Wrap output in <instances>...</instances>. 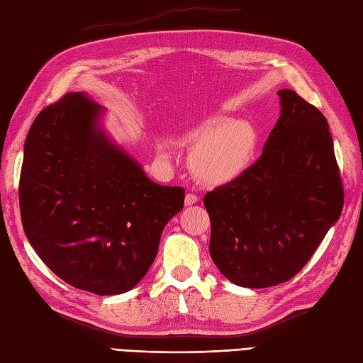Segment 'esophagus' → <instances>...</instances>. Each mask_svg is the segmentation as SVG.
I'll return each instance as SVG.
<instances>
[{"label":"esophagus","instance_id":"esophagus-1","mask_svg":"<svg viewBox=\"0 0 363 363\" xmlns=\"http://www.w3.org/2000/svg\"><path fill=\"white\" fill-rule=\"evenodd\" d=\"M198 203V196L195 194H187L186 195V206H191Z\"/></svg>","mask_w":363,"mask_h":363}]
</instances>
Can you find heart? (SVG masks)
<instances>
[{"label": "heart", "mask_w": 363, "mask_h": 363, "mask_svg": "<svg viewBox=\"0 0 363 363\" xmlns=\"http://www.w3.org/2000/svg\"><path fill=\"white\" fill-rule=\"evenodd\" d=\"M190 140L198 143L190 157L194 172L209 184H225L248 165L254 130L245 121L217 117L191 130Z\"/></svg>", "instance_id": "heart-1"}]
</instances>
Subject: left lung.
I'll return each mask as SVG.
<instances>
[{
    "mask_svg": "<svg viewBox=\"0 0 363 363\" xmlns=\"http://www.w3.org/2000/svg\"><path fill=\"white\" fill-rule=\"evenodd\" d=\"M279 120L262 156L204 196L211 257L230 282L265 289L290 281L343 209V184L328 120L284 89Z\"/></svg>",
    "mask_w": 363,
    "mask_h": 363,
    "instance_id": "left-lung-1",
    "label": "left lung"
}]
</instances>
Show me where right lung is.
<instances>
[{
    "instance_id": "right-lung-1",
    "label": "right lung",
    "mask_w": 363,
    "mask_h": 363,
    "mask_svg": "<svg viewBox=\"0 0 363 363\" xmlns=\"http://www.w3.org/2000/svg\"><path fill=\"white\" fill-rule=\"evenodd\" d=\"M101 113L86 94H67L37 115L25 142L20 213L54 274L79 290L120 295L150 269L186 191L148 179L106 135Z\"/></svg>"
}]
</instances>
